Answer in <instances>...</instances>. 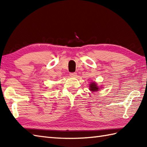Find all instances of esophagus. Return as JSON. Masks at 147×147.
I'll return each instance as SVG.
<instances>
[{
  "instance_id": "1",
  "label": "esophagus",
  "mask_w": 147,
  "mask_h": 147,
  "mask_svg": "<svg viewBox=\"0 0 147 147\" xmlns=\"http://www.w3.org/2000/svg\"><path fill=\"white\" fill-rule=\"evenodd\" d=\"M69 75L71 77H76L77 76V73H71L69 74Z\"/></svg>"
}]
</instances>
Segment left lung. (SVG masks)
I'll use <instances>...</instances> for the list:
<instances>
[{
    "mask_svg": "<svg viewBox=\"0 0 147 147\" xmlns=\"http://www.w3.org/2000/svg\"><path fill=\"white\" fill-rule=\"evenodd\" d=\"M98 86L96 85V84L95 82H93L91 84H90V90L93 92H96L98 90Z\"/></svg>",
    "mask_w": 147,
    "mask_h": 147,
    "instance_id": "8db88e82",
    "label": "left lung"
}]
</instances>
